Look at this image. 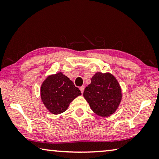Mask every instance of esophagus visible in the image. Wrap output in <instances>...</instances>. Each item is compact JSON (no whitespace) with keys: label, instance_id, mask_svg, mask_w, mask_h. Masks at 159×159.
<instances>
[{"label":"esophagus","instance_id":"esophagus-1","mask_svg":"<svg viewBox=\"0 0 159 159\" xmlns=\"http://www.w3.org/2000/svg\"><path fill=\"white\" fill-rule=\"evenodd\" d=\"M79 88H80V92H81V93H83V91H84V89H85V87H84V86H81V87H80Z\"/></svg>","mask_w":159,"mask_h":159}]
</instances>
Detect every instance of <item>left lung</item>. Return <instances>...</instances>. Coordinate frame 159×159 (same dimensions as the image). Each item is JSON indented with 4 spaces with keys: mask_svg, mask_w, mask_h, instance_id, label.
Returning <instances> with one entry per match:
<instances>
[{
    "mask_svg": "<svg viewBox=\"0 0 159 159\" xmlns=\"http://www.w3.org/2000/svg\"><path fill=\"white\" fill-rule=\"evenodd\" d=\"M94 113L107 117L116 111L122 99L121 88L116 79L110 73L98 72L83 93Z\"/></svg>",
    "mask_w": 159,
    "mask_h": 159,
    "instance_id": "1",
    "label": "left lung"
}]
</instances>
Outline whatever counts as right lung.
<instances>
[{
	"instance_id": "obj_1",
	"label": "right lung",
	"mask_w": 159,
	"mask_h": 159,
	"mask_svg": "<svg viewBox=\"0 0 159 159\" xmlns=\"http://www.w3.org/2000/svg\"><path fill=\"white\" fill-rule=\"evenodd\" d=\"M80 95V90L61 72L48 76L41 88L43 103L53 114L65 111L69 104Z\"/></svg>"
}]
</instances>
